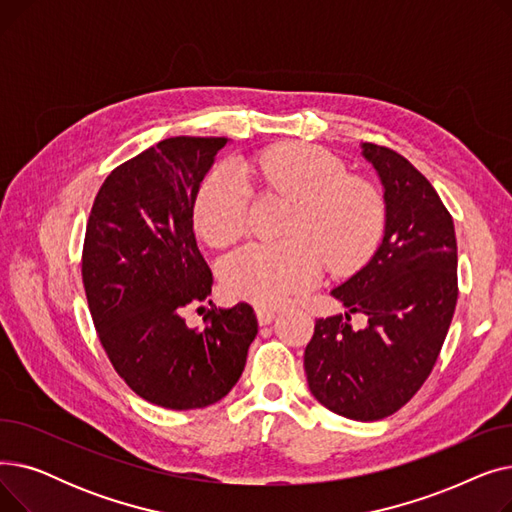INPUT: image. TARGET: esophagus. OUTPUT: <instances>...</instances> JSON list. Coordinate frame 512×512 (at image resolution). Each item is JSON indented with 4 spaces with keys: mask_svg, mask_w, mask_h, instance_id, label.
Masks as SVG:
<instances>
[{
    "mask_svg": "<svg viewBox=\"0 0 512 512\" xmlns=\"http://www.w3.org/2000/svg\"><path fill=\"white\" fill-rule=\"evenodd\" d=\"M255 313H257V321H259V326H267V324H272L274 317H276V311H274V309H267V307H257V309H255Z\"/></svg>",
    "mask_w": 512,
    "mask_h": 512,
    "instance_id": "34e87169",
    "label": "esophagus"
}]
</instances>
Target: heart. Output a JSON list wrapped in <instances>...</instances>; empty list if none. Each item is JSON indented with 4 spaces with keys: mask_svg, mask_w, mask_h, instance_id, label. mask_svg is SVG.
Masks as SVG:
<instances>
[{
    "mask_svg": "<svg viewBox=\"0 0 512 512\" xmlns=\"http://www.w3.org/2000/svg\"><path fill=\"white\" fill-rule=\"evenodd\" d=\"M242 172L292 197L284 242H251L222 263V284L234 299L280 307L313 288L330 270L365 261L382 234L384 203L375 188L346 176L342 161L307 145H278L242 161ZM232 164L213 168L195 203V224L215 247L238 240L249 224V184Z\"/></svg>",
    "mask_w": 512,
    "mask_h": 512,
    "instance_id": "heart-1",
    "label": "heart"
}]
</instances>
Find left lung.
<instances>
[{
    "instance_id": "1",
    "label": "left lung",
    "mask_w": 512,
    "mask_h": 512,
    "mask_svg": "<svg viewBox=\"0 0 512 512\" xmlns=\"http://www.w3.org/2000/svg\"><path fill=\"white\" fill-rule=\"evenodd\" d=\"M384 191V236L371 259L332 290L344 316L321 317L305 348L311 394L336 415L378 421L432 373L456 307L454 224L436 188L392 149L361 143Z\"/></svg>"
}]
</instances>
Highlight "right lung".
I'll return each mask as SVG.
<instances>
[{"label":"right lung","instance_id":"right-lung-1","mask_svg":"<svg viewBox=\"0 0 512 512\" xmlns=\"http://www.w3.org/2000/svg\"><path fill=\"white\" fill-rule=\"evenodd\" d=\"M228 143L159 141L105 178L87 224L83 282L99 340L132 392L172 411L222 400L257 336L249 303L211 309L205 328L184 321L186 307L211 294L193 213L201 182Z\"/></svg>","mask_w":512,"mask_h":512}]
</instances>
